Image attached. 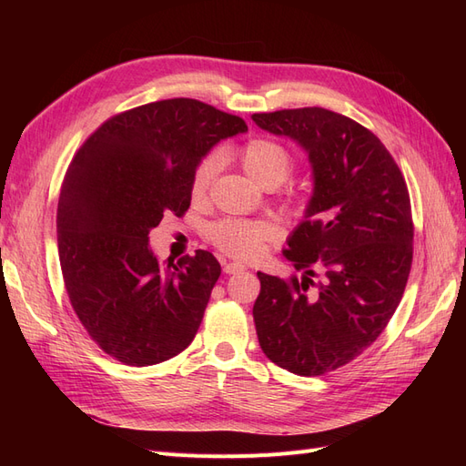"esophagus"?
Returning a JSON list of instances; mask_svg holds the SVG:
<instances>
[{
  "mask_svg": "<svg viewBox=\"0 0 466 466\" xmlns=\"http://www.w3.org/2000/svg\"><path fill=\"white\" fill-rule=\"evenodd\" d=\"M245 266L238 264V262H225L223 264V272L225 274H235V272H243Z\"/></svg>",
  "mask_w": 466,
  "mask_h": 466,
  "instance_id": "34e87169",
  "label": "esophagus"
}]
</instances>
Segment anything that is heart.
Segmentation results:
<instances>
[{"mask_svg": "<svg viewBox=\"0 0 466 466\" xmlns=\"http://www.w3.org/2000/svg\"><path fill=\"white\" fill-rule=\"evenodd\" d=\"M241 165L247 175L257 180L260 187H279L291 173L289 153L272 139H250L241 151ZM221 165L219 153H209L196 167L190 182V194L194 200H202L209 190ZM274 237V228L268 221H245V219H225L211 228V241H214L225 255L250 260L257 258L264 250L266 241Z\"/></svg>", "mask_w": 466, "mask_h": 466, "instance_id": "1", "label": "heart"}]
</instances>
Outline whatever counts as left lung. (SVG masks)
<instances>
[{
	"label": "left lung",
	"mask_w": 466,
	"mask_h": 466,
	"mask_svg": "<svg viewBox=\"0 0 466 466\" xmlns=\"http://www.w3.org/2000/svg\"><path fill=\"white\" fill-rule=\"evenodd\" d=\"M252 120L298 144L313 178L303 219L284 248L301 279L258 272V342L279 368L322 375L370 348L402 299L414 241L408 188L380 139L348 116L307 106ZM315 263L325 278L311 290Z\"/></svg>",
	"instance_id": "8db88e82"
}]
</instances>
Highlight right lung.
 <instances>
[{
	"label": "right lung",
	"instance_id": "1",
	"mask_svg": "<svg viewBox=\"0 0 466 466\" xmlns=\"http://www.w3.org/2000/svg\"><path fill=\"white\" fill-rule=\"evenodd\" d=\"M243 118L194 98H167L112 116L69 165L56 231L66 289L93 340L146 368L188 348L221 266L208 250L161 262L149 231L190 206L196 167Z\"/></svg>",
	"mask_w": 466,
	"mask_h": 466
}]
</instances>
